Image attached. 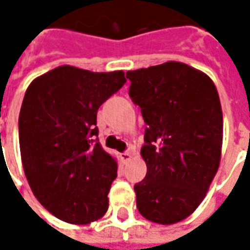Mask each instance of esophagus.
I'll list each match as a JSON object with an SVG mask.
<instances>
[{"label": "esophagus", "instance_id": "obj_1", "mask_svg": "<svg viewBox=\"0 0 250 250\" xmlns=\"http://www.w3.org/2000/svg\"><path fill=\"white\" fill-rule=\"evenodd\" d=\"M120 158H122V161H123V162L127 163L131 159V152L130 151L122 152V154H120Z\"/></svg>", "mask_w": 250, "mask_h": 250}]
</instances>
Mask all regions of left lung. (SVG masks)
<instances>
[{
  "instance_id": "obj_1",
  "label": "left lung",
  "mask_w": 250,
  "mask_h": 250,
  "mask_svg": "<svg viewBox=\"0 0 250 250\" xmlns=\"http://www.w3.org/2000/svg\"><path fill=\"white\" fill-rule=\"evenodd\" d=\"M130 95L147 125L143 181L134 186L145 218L170 225L202 202L220 166L222 109L214 83L184 62L125 73Z\"/></svg>"
}]
</instances>
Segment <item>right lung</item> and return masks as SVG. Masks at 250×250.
Instances as JSON below:
<instances>
[{"mask_svg":"<svg viewBox=\"0 0 250 250\" xmlns=\"http://www.w3.org/2000/svg\"><path fill=\"white\" fill-rule=\"evenodd\" d=\"M125 82L123 71L62 65L25 92L19 118L25 175L36 198L59 220L89 224L108 209L118 166L99 143L96 115Z\"/></svg>","mask_w":250,"mask_h":250,"instance_id":"1","label":"right lung"}]
</instances>
